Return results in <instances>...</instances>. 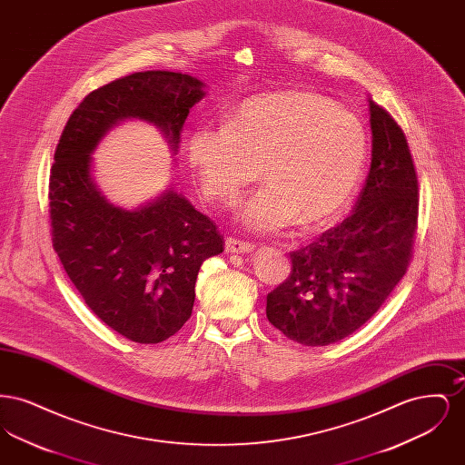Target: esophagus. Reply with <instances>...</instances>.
Segmentation results:
<instances>
[{"mask_svg":"<svg viewBox=\"0 0 465 465\" xmlns=\"http://www.w3.org/2000/svg\"><path fill=\"white\" fill-rule=\"evenodd\" d=\"M224 249L226 252H232V254H241V252H252L254 251V243L245 242V241H239V239H233V237H228L224 241Z\"/></svg>","mask_w":465,"mask_h":465,"instance_id":"esophagus-1","label":"esophagus"}]
</instances>
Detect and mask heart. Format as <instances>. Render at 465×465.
I'll return each instance as SVG.
<instances>
[{
    "label": "heart",
    "instance_id": "b5f03b06",
    "mask_svg": "<svg viewBox=\"0 0 465 465\" xmlns=\"http://www.w3.org/2000/svg\"><path fill=\"white\" fill-rule=\"evenodd\" d=\"M368 150L357 116L305 90L245 99L224 127L200 125L186 141L188 163L209 200L235 203L262 169L265 186L237 214L260 233L296 220L303 228L338 220L361 184Z\"/></svg>",
    "mask_w": 465,
    "mask_h": 465
}]
</instances>
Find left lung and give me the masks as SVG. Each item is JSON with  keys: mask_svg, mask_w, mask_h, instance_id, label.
<instances>
[{"mask_svg": "<svg viewBox=\"0 0 465 465\" xmlns=\"http://www.w3.org/2000/svg\"><path fill=\"white\" fill-rule=\"evenodd\" d=\"M370 103L371 167L352 214L292 251L288 279L266 296L268 321L307 347L347 338L406 273L419 222V179L394 118Z\"/></svg>", "mask_w": 465, "mask_h": 465, "instance_id": "obj_1", "label": "left lung"}]
</instances>
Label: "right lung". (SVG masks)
Instances as JSON below:
<instances>
[{
    "mask_svg": "<svg viewBox=\"0 0 465 465\" xmlns=\"http://www.w3.org/2000/svg\"><path fill=\"white\" fill-rule=\"evenodd\" d=\"M203 84L143 71L90 92L55 148L48 184L54 249L67 277L106 326L135 343H160L190 319L200 265L223 252L216 224L174 188L133 211L111 203L92 177V153L125 120L155 125L176 155Z\"/></svg>",
    "mask_w": 465,
    "mask_h": 465,
    "instance_id": "right-lung-1",
    "label": "right lung"
}]
</instances>
